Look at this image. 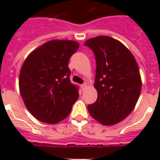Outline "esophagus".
<instances>
[{"mask_svg": "<svg viewBox=\"0 0 160 160\" xmlns=\"http://www.w3.org/2000/svg\"><path fill=\"white\" fill-rule=\"evenodd\" d=\"M87 83H83L82 85H81V88L82 89V90H84V89L86 88V87H87Z\"/></svg>", "mask_w": 160, "mask_h": 160, "instance_id": "obj_1", "label": "esophagus"}]
</instances>
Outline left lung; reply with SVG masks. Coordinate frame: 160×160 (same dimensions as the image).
<instances>
[{"label":"left lung","instance_id":"obj_1","mask_svg":"<svg viewBox=\"0 0 160 160\" xmlns=\"http://www.w3.org/2000/svg\"><path fill=\"white\" fill-rule=\"evenodd\" d=\"M84 45L94 51L97 66L98 99L88 105L89 113L104 126L118 123L135 108L141 92L136 60L123 44L109 36L90 38Z\"/></svg>","mask_w":160,"mask_h":160}]
</instances>
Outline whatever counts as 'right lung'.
Instances as JSON below:
<instances>
[{
    "label": "right lung",
    "mask_w": 160,
    "mask_h": 160,
    "mask_svg": "<svg viewBox=\"0 0 160 160\" xmlns=\"http://www.w3.org/2000/svg\"><path fill=\"white\" fill-rule=\"evenodd\" d=\"M78 42L52 40L29 54L22 66L19 90L28 111L41 122L55 124L70 114L78 88L70 80L69 59Z\"/></svg>",
    "instance_id": "obj_1"
}]
</instances>
